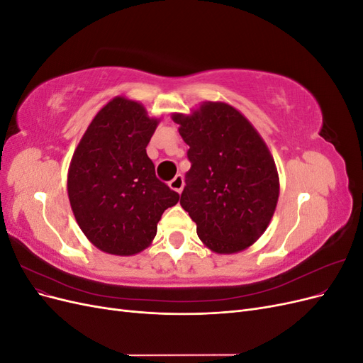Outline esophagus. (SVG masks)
Masks as SVG:
<instances>
[{
    "mask_svg": "<svg viewBox=\"0 0 363 363\" xmlns=\"http://www.w3.org/2000/svg\"><path fill=\"white\" fill-rule=\"evenodd\" d=\"M183 186H184V182H183V175L182 174H177L175 175V177L169 182V188L172 189V191H175V192H182V189H183Z\"/></svg>",
    "mask_w": 363,
    "mask_h": 363,
    "instance_id": "obj_1",
    "label": "esophagus"
}]
</instances>
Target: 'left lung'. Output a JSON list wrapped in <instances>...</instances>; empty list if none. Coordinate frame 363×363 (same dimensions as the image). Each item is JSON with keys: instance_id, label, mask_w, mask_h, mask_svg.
Instances as JSON below:
<instances>
[{"instance_id": "1", "label": "left lung", "mask_w": 363, "mask_h": 363, "mask_svg": "<svg viewBox=\"0 0 363 363\" xmlns=\"http://www.w3.org/2000/svg\"><path fill=\"white\" fill-rule=\"evenodd\" d=\"M172 119L189 145L180 204L199 238L225 255L250 247L267 230L279 200V175L265 142L225 103H204Z\"/></svg>"}]
</instances>
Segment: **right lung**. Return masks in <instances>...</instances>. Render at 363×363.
Returning <instances> with one entry per match:
<instances>
[{"mask_svg":"<svg viewBox=\"0 0 363 363\" xmlns=\"http://www.w3.org/2000/svg\"><path fill=\"white\" fill-rule=\"evenodd\" d=\"M157 119L139 103L116 96L96 113L77 147L68 195L83 233L104 252L145 250L157 223L180 195L156 177L147 145Z\"/></svg>","mask_w":363,"mask_h":363,"instance_id":"right-lung-1","label":"right lung"}]
</instances>
